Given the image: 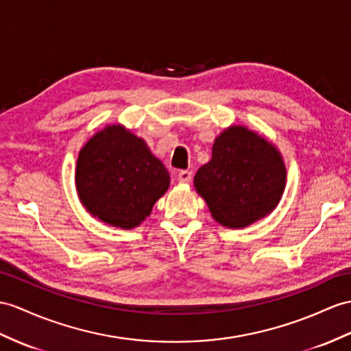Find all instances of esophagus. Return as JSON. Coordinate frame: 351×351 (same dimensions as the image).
I'll return each mask as SVG.
<instances>
[{"label": "esophagus", "instance_id": "1", "mask_svg": "<svg viewBox=\"0 0 351 351\" xmlns=\"http://www.w3.org/2000/svg\"><path fill=\"white\" fill-rule=\"evenodd\" d=\"M177 177H178V182H182V183H191L193 174H192V171L183 169V171H180V173H178Z\"/></svg>", "mask_w": 351, "mask_h": 351}]
</instances>
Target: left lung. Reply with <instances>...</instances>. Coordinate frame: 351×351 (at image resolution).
Listing matches in <instances>:
<instances>
[{"label": "left lung", "mask_w": 351, "mask_h": 351, "mask_svg": "<svg viewBox=\"0 0 351 351\" xmlns=\"http://www.w3.org/2000/svg\"><path fill=\"white\" fill-rule=\"evenodd\" d=\"M193 183L220 225L244 228L276 208L286 167L271 143L244 126H230L216 138L211 160Z\"/></svg>", "instance_id": "8db88e82"}]
</instances>
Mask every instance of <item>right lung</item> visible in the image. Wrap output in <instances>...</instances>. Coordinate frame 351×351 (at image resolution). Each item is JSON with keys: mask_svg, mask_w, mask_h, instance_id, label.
<instances>
[{"mask_svg": "<svg viewBox=\"0 0 351 351\" xmlns=\"http://www.w3.org/2000/svg\"><path fill=\"white\" fill-rule=\"evenodd\" d=\"M168 186L164 164L144 140L121 125L107 126L80 150L75 169L79 198L92 216L111 226L140 225Z\"/></svg>", "mask_w": 351, "mask_h": 351, "instance_id": "right-lung-1", "label": "right lung"}]
</instances>
